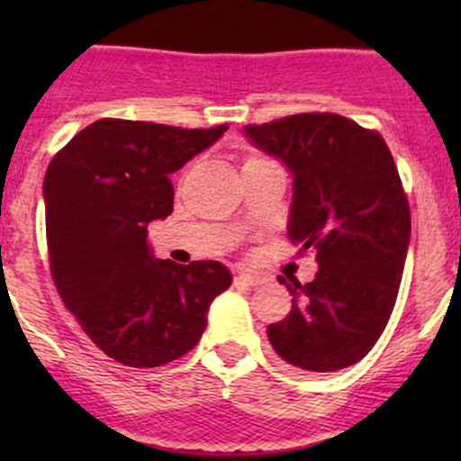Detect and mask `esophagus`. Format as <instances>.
<instances>
[{
    "label": "esophagus",
    "mask_w": 461,
    "mask_h": 461,
    "mask_svg": "<svg viewBox=\"0 0 461 461\" xmlns=\"http://www.w3.org/2000/svg\"><path fill=\"white\" fill-rule=\"evenodd\" d=\"M258 278L254 276V274H248V272H240V274H236V278H234V285L236 287H254V285H258Z\"/></svg>",
    "instance_id": "obj_1"
}]
</instances>
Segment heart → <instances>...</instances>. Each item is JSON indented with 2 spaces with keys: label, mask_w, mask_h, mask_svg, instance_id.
I'll use <instances>...</instances> for the list:
<instances>
[{
  "label": "heart",
  "mask_w": 461,
  "mask_h": 461,
  "mask_svg": "<svg viewBox=\"0 0 461 461\" xmlns=\"http://www.w3.org/2000/svg\"><path fill=\"white\" fill-rule=\"evenodd\" d=\"M249 160H258V158H249Z\"/></svg>",
  "instance_id": "b5f03b06"
}]
</instances>
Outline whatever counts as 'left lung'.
Instances as JSON below:
<instances>
[{"mask_svg":"<svg viewBox=\"0 0 461 461\" xmlns=\"http://www.w3.org/2000/svg\"><path fill=\"white\" fill-rule=\"evenodd\" d=\"M248 140L292 174L287 239L317 249L319 272L267 325L274 352L310 373L364 359L385 330L411 243V209L388 144L337 113H299L243 127Z\"/></svg>","mask_w":461,"mask_h":461,"instance_id":"8db88e82","label":"left lung"}]
</instances>
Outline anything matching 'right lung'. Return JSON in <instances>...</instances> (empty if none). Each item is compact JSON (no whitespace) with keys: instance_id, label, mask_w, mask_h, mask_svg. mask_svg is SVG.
Returning <instances> with one entry per match:
<instances>
[{"instance_id":"1","label":"right lung","mask_w":461,"mask_h":461,"mask_svg":"<svg viewBox=\"0 0 461 461\" xmlns=\"http://www.w3.org/2000/svg\"><path fill=\"white\" fill-rule=\"evenodd\" d=\"M227 131L133 120L82 129L44 176L50 274L64 305L104 355L158 368L187 355L212 301L231 285L218 260H160L147 225L174 212L169 176Z\"/></svg>"}]
</instances>
